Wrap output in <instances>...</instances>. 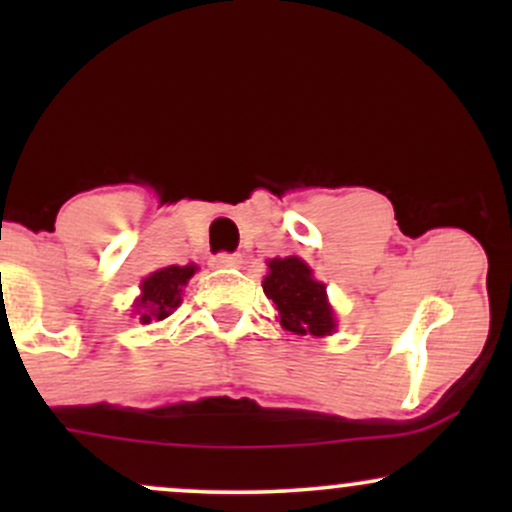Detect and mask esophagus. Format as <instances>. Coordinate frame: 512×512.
I'll return each mask as SVG.
<instances>
[{
    "label": "esophagus",
    "instance_id": "34e87169",
    "mask_svg": "<svg viewBox=\"0 0 512 512\" xmlns=\"http://www.w3.org/2000/svg\"><path fill=\"white\" fill-rule=\"evenodd\" d=\"M240 262H243V257L231 255V252H219V255L211 257V264H214V267H238Z\"/></svg>",
    "mask_w": 512,
    "mask_h": 512
}]
</instances>
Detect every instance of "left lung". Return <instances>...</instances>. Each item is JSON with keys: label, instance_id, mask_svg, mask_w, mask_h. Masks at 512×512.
I'll return each instance as SVG.
<instances>
[{"label": "left lung", "instance_id": "1", "mask_svg": "<svg viewBox=\"0 0 512 512\" xmlns=\"http://www.w3.org/2000/svg\"><path fill=\"white\" fill-rule=\"evenodd\" d=\"M262 289L279 310V325L293 334L327 337L337 327L327 289L301 257L269 260Z\"/></svg>", "mask_w": 512, "mask_h": 512}]
</instances>
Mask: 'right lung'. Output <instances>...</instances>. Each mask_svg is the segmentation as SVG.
Wrapping results in <instances>:
<instances>
[{
    "mask_svg": "<svg viewBox=\"0 0 512 512\" xmlns=\"http://www.w3.org/2000/svg\"><path fill=\"white\" fill-rule=\"evenodd\" d=\"M197 272V264H170V267L158 269V272L149 274L142 281V296L134 303V313L139 315L142 325H151V322L166 320L175 308L182 303V286L192 279Z\"/></svg>",
    "mask_w": 512,
    "mask_h": 512,
    "instance_id": "right-lung-1",
    "label": "right lung"
}]
</instances>
